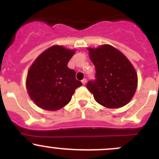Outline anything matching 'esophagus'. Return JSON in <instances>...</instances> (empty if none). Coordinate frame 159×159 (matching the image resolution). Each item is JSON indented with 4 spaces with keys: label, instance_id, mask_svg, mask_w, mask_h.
<instances>
[{
    "label": "esophagus",
    "instance_id": "1",
    "mask_svg": "<svg viewBox=\"0 0 159 159\" xmlns=\"http://www.w3.org/2000/svg\"><path fill=\"white\" fill-rule=\"evenodd\" d=\"M81 82H82V84L84 85V84H85L86 83H87V79H86V78H84V79H83L82 81H81Z\"/></svg>",
    "mask_w": 159,
    "mask_h": 159
}]
</instances>
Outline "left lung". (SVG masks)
<instances>
[{
  "instance_id": "1",
  "label": "left lung",
  "mask_w": 159,
  "mask_h": 159,
  "mask_svg": "<svg viewBox=\"0 0 159 159\" xmlns=\"http://www.w3.org/2000/svg\"><path fill=\"white\" fill-rule=\"evenodd\" d=\"M89 57L95 67V80L86 87L96 102L108 108L128 104L135 93L138 77L127 57L109 44L89 48Z\"/></svg>"
}]
</instances>
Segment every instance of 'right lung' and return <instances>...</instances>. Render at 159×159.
Returning <instances> with one entry per match:
<instances>
[{"label": "right lung", "instance_id": "obj_1", "mask_svg": "<svg viewBox=\"0 0 159 159\" xmlns=\"http://www.w3.org/2000/svg\"><path fill=\"white\" fill-rule=\"evenodd\" d=\"M74 50L54 45L41 53L28 70L26 87L31 100L40 108L57 111L68 105L77 88L75 70L68 63Z\"/></svg>", "mask_w": 159, "mask_h": 159}]
</instances>
